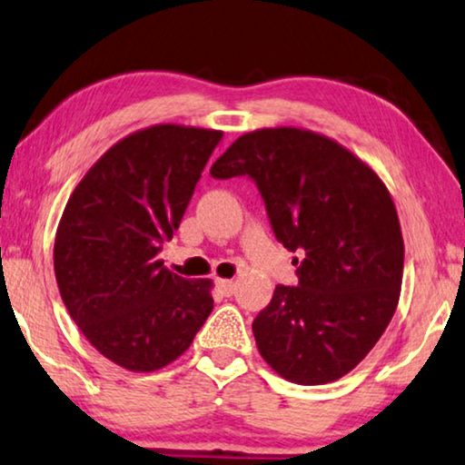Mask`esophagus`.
<instances>
[{
	"mask_svg": "<svg viewBox=\"0 0 465 465\" xmlns=\"http://www.w3.org/2000/svg\"><path fill=\"white\" fill-rule=\"evenodd\" d=\"M217 286L225 296H232L235 292V282L232 280H217Z\"/></svg>",
	"mask_w": 465,
	"mask_h": 465,
	"instance_id": "34e87169",
	"label": "esophagus"
}]
</instances>
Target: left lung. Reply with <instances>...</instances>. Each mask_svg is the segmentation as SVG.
Returning a JSON list of instances; mask_svg holds the SVG:
<instances>
[{"instance_id":"1","label":"left lung","mask_w":465,"mask_h":465,"mask_svg":"<svg viewBox=\"0 0 465 465\" xmlns=\"http://www.w3.org/2000/svg\"><path fill=\"white\" fill-rule=\"evenodd\" d=\"M248 175L269 223L294 256L296 286H275L254 317L261 357L290 382L328 384L349 373L391 323L403 282L397 209L376 173L330 137L259 129L211 166Z\"/></svg>"}]
</instances>
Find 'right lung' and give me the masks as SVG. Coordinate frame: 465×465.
Returning a JSON list of instances; mask_svg holds the SVG:
<instances>
[{
	"instance_id": "right-lung-1",
	"label": "right lung",
	"mask_w": 465,
	"mask_h": 465,
	"mask_svg": "<svg viewBox=\"0 0 465 465\" xmlns=\"http://www.w3.org/2000/svg\"><path fill=\"white\" fill-rule=\"evenodd\" d=\"M223 134L154 124L104 154L68 198L54 272L73 322L104 357L154 371L190 349L213 311L211 280H185L156 254L173 238Z\"/></svg>"
}]
</instances>
